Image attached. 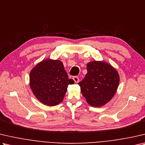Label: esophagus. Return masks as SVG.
Returning <instances> with one entry per match:
<instances>
[{
	"instance_id": "esophagus-1",
	"label": "esophagus",
	"mask_w": 145,
	"mask_h": 145,
	"mask_svg": "<svg viewBox=\"0 0 145 145\" xmlns=\"http://www.w3.org/2000/svg\"><path fill=\"white\" fill-rule=\"evenodd\" d=\"M73 80L75 81V83H77L79 82V78H78V77H77V76H74V77H73Z\"/></svg>"
}]
</instances>
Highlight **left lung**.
I'll use <instances>...</instances> for the list:
<instances>
[{"mask_svg":"<svg viewBox=\"0 0 145 145\" xmlns=\"http://www.w3.org/2000/svg\"><path fill=\"white\" fill-rule=\"evenodd\" d=\"M88 73L78 83L87 103L94 107L106 104L116 93L120 78L117 71L104 61H91L87 64Z\"/></svg>","mask_w":145,"mask_h":145,"instance_id":"obj_1","label":"left lung"}]
</instances>
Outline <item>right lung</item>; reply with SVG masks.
<instances>
[{
    "mask_svg": "<svg viewBox=\"0 0 145 145\" xmlns=\"http://www.w3.org/2000/svg\"><path fill=\"white\" fill-rule=\"evenodd\" d=\"M74 81L69 79L61 61L45 59L31 70L30 86L34 95L47 106L59 104L67 91L68 86Z\"/></svg>",
    "mask_w": 145,
    "mask_h": 145,
    "instance_id": "obj_1",
    "label": "right lung"
}]
</instances>
